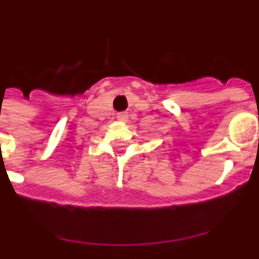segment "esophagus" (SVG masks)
<instances>
[{
    "mask_svg": "<svg viewBox=\"0 0 259 259\" xmlns=\"http://www.w3.org/2000/svg\"><path fill=\"white\" fill-rule=\"evenodd\" d=\"M116 118H118L120 122H127V120H128V113H127V111H120V113L116 114Z\"/></svg>",
    "mask_w": 259,
    "mask_h": 259,
    "instance_id": "34e87169",
    "label": "esophagus"
}]
</instances>
